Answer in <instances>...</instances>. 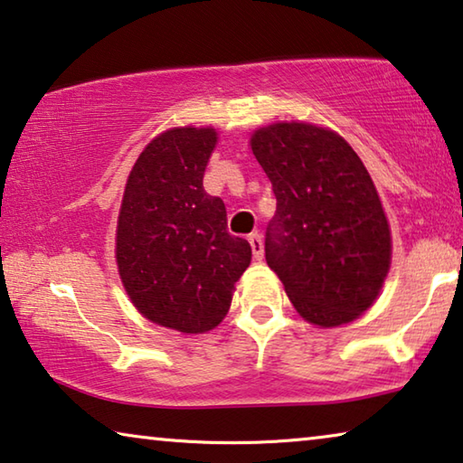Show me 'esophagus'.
Returning a JSON list of instances; mask_svg holds the SVG:
<instances>
[{
    "instance_id": "1",
    "label": "esophagus",
    "mask_w": 463,
    "mask_h": 463,
    "mask_svg": "<svg viewBox=\"0 0 463 463\" xmlns=\"http://www.w3.org/2000/svg\"><path fill=\"white\" fill-rule=\"evenodd\" d=\"M249 245H251V249H253L255 261H261L263 260V241L258 232L249 234Z\"/></svg>"
}]
</instances>
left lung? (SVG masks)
<instances>
[{
    "label": "left lung",
    "instance_id": "1",
    "mask_svg": "<svg viewBox=\"0 0 463 463\" xmlns=\"http://www.w3.org/2000/svg\"><path fill=\"white\" fill-rule=\"evenodd\" d=\"M276 214L266 261L307 321L335 327L377 298L392 261L383 205L363 160L334 131L274 123L251 137Z\"/></svg>",
    "mask_w": 463,
    "mask_h": 463
}]
</instances>
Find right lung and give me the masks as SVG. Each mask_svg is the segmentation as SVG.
Wrapping results in <instances>:
<instances>
[{
    "mask_svg": "<svg viewBox=\"0 0 463 463\" xmlns=\"http://www.w3.org/2000/svg\"><path fill=\"white\" fill-rule=\"evenodd\" d=\"M212 128H175L131 168L117 220V266L136 309L158 326L203 334L229 311L251 263L245 239L226 231V208L203 189L216 146Z\"/></svg>",
    "mask_w": 463,
    "mask_h": 463,
    "instance_id": "right-lung-1",
    "label": "right lung"
}]
</instances>
